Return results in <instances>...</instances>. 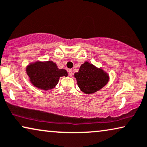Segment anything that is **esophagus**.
I'll list each match as a JSON object with an SVG mask.
<instances>
[{
	"instance_id": "obj_1",
	"label": "esophagus",
	"mask_w": 147,
	"mask_h": 147,
	"mask_svg": "<svg viewBox=\"0 0 147 147\" xmlns=\"http://www.w3.org/2000/svg\"><path fill=\"white\" fill-rule=\"evenodd\" d=\"M68 74H69V76H73V71H72V69H69Z\"/></svg>"
}]
</instances>
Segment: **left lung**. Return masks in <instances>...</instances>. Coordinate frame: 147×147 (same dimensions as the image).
<instances>
[{
	"instance_id": "left-lung-1",
	"label": "left lung",
	"mask_w": 147,
	"mask_h": 147,
	"mask_svg": "<svg viewBox=\"0 0 147 147\" xmlns=\"http://www.w3.org/2000/svg\"><path fill=\"white\" fill-rule=\"evenodd\" d=\"M80 90L86 94H91L102 89L109 80V76L101 67L86 61L81 65L79 71L74 74Z\"/></svg>"
}]
</instances>
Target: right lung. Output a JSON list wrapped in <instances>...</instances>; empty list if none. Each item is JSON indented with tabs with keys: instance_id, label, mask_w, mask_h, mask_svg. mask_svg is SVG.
<instances>
[{
	"instance_id": "1",
	"label": "right lung",
	"mask_w": 147,
	"mask_h": 147,
	"mask_svg": "<svg viewBox=\"0 0 147 147\" xmlns=\"http://www.w3.org/2000/svg\"><path fill=\"white\" fill-rule=\"evenodd\" d=\"M29 80L34 86L42 90L52 89L59 82V78L67 76L64 69H59L52 61H36L28 65L26 68Z\"/></svg>"
}]
</instances>
